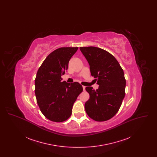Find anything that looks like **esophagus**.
I'll return each instance as SVG.
<instances>
[{"instance_id": "esophagus-1", "label": "esophagus", "mask_w": 157, "mask_h": 157, "mask_svg": "<svg viewBox=\"0 0 157 157\" xmlns=\"http://www.w3.org/2000/svg\"><path fill=\"white\" fill-rule=\"evenodd\" d=\"M82 88H83V91H85V86H82Z\"/></svg>"}]
</instances>
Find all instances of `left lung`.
Segmentation results:
<instances>
[{
    "label": "left lung",
    "instance_id": "left-lung-1",
    "mask_svg": "<svg viewBox=\"0 0 157 157\" xmlns=\"http://www.w3.org/2000/svg\"><path fill=\"white\" fill-rule=\"evenodd\" d=\"M88 60L90 74L99 88L86 86L90 99L85 104V111L92 120L105 121L118 112L125 95L126 80L122 68L110 53L94 46L80 47Z\"/></svg>",
    "mask_w": 157,
    "mask_h": 157
}]
</instances>
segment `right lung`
<instances>
[{"mask_svg":"<svg viewBox=\"0 0 157 157\" xmlns=\"http://www.w3.org/2000/svg\"><path fill=\"white\" fill-rule=\"evenodd\" d=\"M78 49L64 47L55 50L37 71L35 81L36 101L43 115L53 122H62L71 117L73 105L83 90L78 82L61 81L69 60Z\"/></svg>","mask_w":157,"mask_h":157,"instance_id":"1","label":"right lung"}]
</instances>
